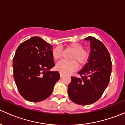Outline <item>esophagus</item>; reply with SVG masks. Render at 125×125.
Segmentation results:
<instances>
[{
    "instance_id": "obj_1",
    "label": "esophagus",
    "mask_w": 125,
    "mask_h": 125,
    "mask_svg": "<svg viewBox=\"0 0 125 125\" xmlns=\"http://www.w3.org/2000/svg\"><path fill=\"white\" fill-rule=\"evenodd\" d=\"M60 77H61V78H62V77H63V76H64V75L63 74V73H60Z\"/></svg>"
}]
</instances>
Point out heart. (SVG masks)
<instances>
[{
    "label": "heart",
    "instance_id": "1",
    "mask_svg": "<svg viewBox=\"0 0 125 125\" xmlns=\"http://www.w3.org/2000/svg\"><path fill=\"white\" fill-rule=\"evenodd\" d=\"M67 48L73 52L71 56V59L73 60H61L56 65V70L63 74H67L75 71L78 67L76 62L78 63L80 68H83L87 63L90 57L89 51L87 50H84V46L80 43H70L67 45ZM62 53V48L60 46H57L52 50V56L54 60H59L61 57Z\"/></svg>",
    "mask_w": 125,
    "mask_h": 125
}]
</instances>
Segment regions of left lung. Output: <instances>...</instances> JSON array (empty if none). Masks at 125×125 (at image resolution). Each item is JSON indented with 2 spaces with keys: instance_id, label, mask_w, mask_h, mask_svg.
<instances>
[{
  "instance_id": "left-lung-1",
  "label": "left lung",
  "mask_w": 125,
  "mask_h": 125,
  "mask_svg": "<svg viewBox=\"0 0 125 125\" xmlns=\"http://www.w3.org/2000/svg\"><path fill=\"white\" fill-rule=\"evenodd\" d=\"M85 40L90 42V57L78 72L81 77H71L68 89L71 100L83 105L92 104L101 98L110 82L112 65L110 53L102 42L92 36Z\"/></svg>"
}]
</instances>
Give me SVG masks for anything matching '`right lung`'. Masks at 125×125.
<instances>
[{
    "label": "right lung",
    "mask_w": 125,
    "mask_h": 125,
    "mask_svg": "<svg viewBox=\"0 0 125 125\" xmlns=\"http://www.w3.org/2000/svg\"><path fill=\"white\" fill-rule=\"evenodd\" d=\"M52 46L34 36L20 44L13 59L14 78L18 92L26 100L37 102L48 98L60 79L54 66Z\"/></svg>",
    "instance_id": "add662e5"
}]
</instances>
